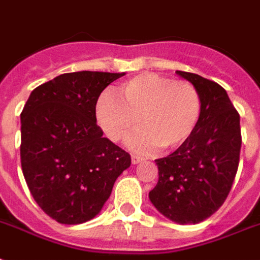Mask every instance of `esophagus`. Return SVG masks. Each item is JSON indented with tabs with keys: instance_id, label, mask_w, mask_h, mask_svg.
<instances>
[{
	"instance_id": "34e87169",
	"label": "esophagus",
	"mask_w": 260,
	"mask_h": 260,
	"mask_svg": "<svg viewBox=\"0 0 260 260\" xmlns=\"http://www.w3.org/2000/svg\"><path fill=\"white\" fill-rule=\"evenodd\" d=\"M131 161H132V164H134V165H136V164H139V162L143 161V156L132 155V156H131Z\"/></svg>"
}]
</instances>
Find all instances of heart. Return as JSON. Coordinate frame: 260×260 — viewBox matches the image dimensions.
I'll return each instance as SVG.
<instances>
[{
	"mask_svg": "<svg viewBox=\"0 0 260 260\" xmlns=\"http://www.w3.org/2000/svg\"><path fill=\"white\" fill-rule=\"evenodd\" d=\"M117 98L104 92L95 105L99 126L112 142H121L142 125L146 128L128 140L138 152L176 148L193 134L202 113V99L191 83L155 73L132 77L118 87Z\"/></svg>",
	"mask_w": 260,
	"mask_h": 260,
	"instance_id": "heart-1",
	"label": "heart"
}]
</instances>
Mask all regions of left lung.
<instances>
[{"label": "left lung", "mask_w": 260, "mask_h": 260, "mask_svg": "<svg viewBox=\"0 0 260 260\" xmlns=\"http://www.w3.org/2000/svg\"><path fill=\"white\" fill-rule=\"evenodd\" d=\"M176 73L201 95V118L185 143L155 161L158 183L148 198L164 217L191 225L213 215L229 195L240 161V116L219 84Z\"/></svg>", "instance_id": "1"}]
</instances>
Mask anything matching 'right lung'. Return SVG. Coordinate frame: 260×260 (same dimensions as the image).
<instances>
[{"instance_id": "right-lung-1", "label": "right lung", "mask_w": 260, "mask_h": 260, "mask_svg": "<svg viewBox=\"0 0 260 260\" xmlns=\"http://www.w3.org/2000/svg\"><path fill=\"white\" fill-rule=\"evenodd\" d=\"M125 73H64L29 94L20 114V158L38 206L65 225L96 217L131 155L104 138L95 105Z\"/></svg>"}]
</instances>
